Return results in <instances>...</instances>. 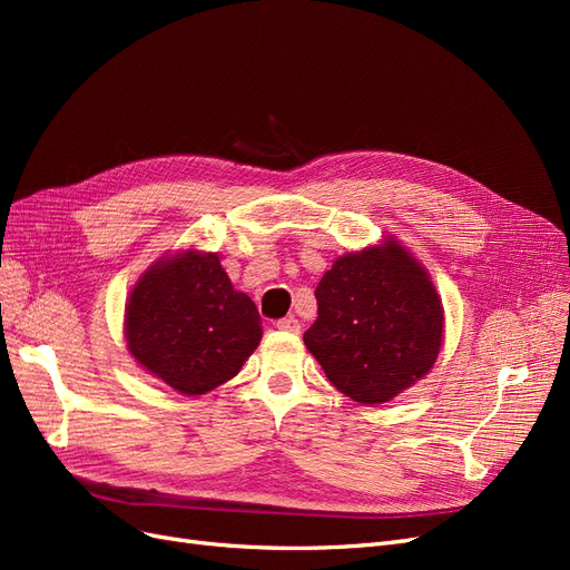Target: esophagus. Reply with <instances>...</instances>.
Wrapping results in <instances>:
<instances>
[{
	"mask_svg": "<svg viewBox=\"0 0 570 570\" xmlns=\"http://www.w3.org/2000/svg\"><path fill=\"white\" fill-rule=\"evenodd\" d=\"M275 327H278V331H285V333H299L302 323L295 316H287V318L275 321Z\"/></svg>",
	"mask_w": 570,
	"mask_h": 570,
	"instance_id": "obj_1",
	"label": "esophagus"
}]
</instances>
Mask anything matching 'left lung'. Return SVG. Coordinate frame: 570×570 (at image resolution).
I'll list each match as a JSON object with an SVG mask.
<instances>
[{
	"label": "left lung",
	"instance_id": "left-lung-1",
	"mask_svg": "<svg viewBox=\"0 0 570 570\" xmlns=\"http://www.w3.org/2000/svg\"><path fill=\"white\" fill-rule=\"evenodd\" d=\"M306 350L342 394L383 404L433 368L444 312L428 271L394 237L340 256L318 287Z\"/></svg>",
	"mask_w": 570,
	"mask_h": 570
}]
</instances>
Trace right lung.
<instances>
[{"label":"right lung","mask_w":570,"mask_h":570,"mask_svg":"<svg viewBox=\"0 0 570 570\" xmlns=\"http://www.w3.org/2000/svg\"><path fill=\"white\" fill-rule=\"evenodd\" d=\"M128 352L180 394L228 383L262 342L254 302L237 292L218 254L185 249L154 262L126 304Z\"/></svg>","instance_id":"right-lung-1"}]
</instances>
